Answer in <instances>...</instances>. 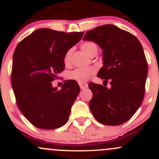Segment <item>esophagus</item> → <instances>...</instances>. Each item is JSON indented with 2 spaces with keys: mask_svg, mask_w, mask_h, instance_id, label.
Segmentation results:
<instances>
[{
  "mask_svg": "<svg viewBox=\"0 0 159 159\" xmlns=\"http://www.w3.org/2000/svg\"><path fill=\"white\" fill-rule=\"evenodd\" d=\"M79 86H80V88H81V90H83V89H85V88H88V83L80 82V83H79Z\"/></svg>",
  "mask_w": 159,
  "mask_h": 159,
  "instance_id": "34e87169",
  "label": "esophagus"
}]
</instances>
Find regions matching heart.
I'll return each mask as SVG.
<instances>
[{
  "label": "heart",
  "mask_w": 159,
  "mask_h": 159,
  "mask_svg": "<svg viewBox=\"0 0 159 159\" xmlns=\"http://www.w3.org/2000/svg\"><path fill=\"white\" fill-rule=\"evenodd\" d=\"M81 48L89 56H91L93 53L97 52V47L95 43L92 41H86L81 43ZM71 50L66 51L63 57V62L65 65H69L71 59ZM96 69L94 67L87 68H78L74 70L69 71L68 74V78L71 80L78 81V82H84L88 81L90 76L93 75L95 73Z\"/></svg>",
  "instance_id": "b5f03b06"
}]
</instances>
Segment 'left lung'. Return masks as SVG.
I'll list each match as a JSON object with an SVG mask.
<instances>
[{
  "instance_id": "1",
  "label": "left lung",
  "mask_w": 159,
  "mask_h": 159,
  "mask_svg": "<svg viewBox=\"0 0 159 159\" xmlns=\"http://www.w3.org/2000/svg\"><path fill=\"white\" fill-rule=\"evenodd\" d=\"M83 40L97 43L102 50L103 66L97 76L111 84L107 88L89 84L93 93L90 111L102 125H121L135 114L144 97L148 64L142 45L130 32L110 24L87 31Z\"/></svg>"
}]
</instances>
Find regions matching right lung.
Wrapping results in <instances>:
<instances>
[{
    "label": "right lung",
    "mask_w": 159,
    "mask_h": 159,
    "mask_svg": "<svg viewBox=\"0 0 159 159\" xmlns=\"http://www.w3.org/2000/svg\"><path fill=\"white\" fill-rule=\"evenodd\" d=\"M81 32L39 29L20 41L13 57L11 84L21 112L34 127L60 128L68 121L80 92L78 84L66 80L61 90L52 82L65 69L66 51L81 41Z\"/></svg>",
    "instance_id": "obj_1"
}]
</instances>
